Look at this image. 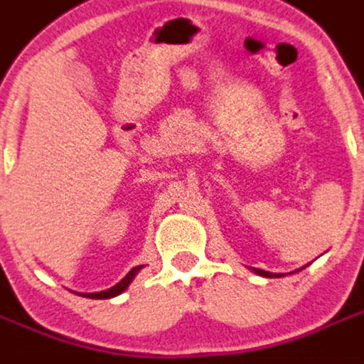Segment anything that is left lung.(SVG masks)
I'll use <instances>...</instances> for the list:
<instances>
[{
  "mask_svg": "<svg viewBox=\"0 0 364 364\" xmlns=\"http://www.w3.org/2000/svg\"><path fill=\"white\" fill-rule=\"evenodd\" d=\"M305 268V267H304ZM304 268H301V270H304ZM250 270L252 272H255V274H257V276H262V277H281V276H285V274H272V272H267V270H259V268H250ZM294 272H300V270H294ZM292 274V272H291Z\"/></svg>",
  "mask_w": 364,
  "mask_h": 364,
  "instance_id": "1",
  "label": "left lung"
}]
</instances>
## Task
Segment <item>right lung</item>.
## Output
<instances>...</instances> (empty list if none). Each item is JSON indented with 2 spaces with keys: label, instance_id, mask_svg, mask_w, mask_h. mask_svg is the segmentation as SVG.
<instances>
[{
  "label": "right lung",
  "instance_id": "add662e5",
  "mask_svg": "<svg viewBox=\"0 0 364 364\" xmlns=\"http://www.w3.org/2000/svg\"><path fill=\"white\" fill-rule=\"evenodd\" d=\"M140 268H144V264H139V267H135L133 270L127 274V276L124 277V279L120 281V283H116L114 287H111V289H107V291H102V292H90V294H85V292H77L79 296H87V298H96V300H105V298H114V296L122 294V292L129 287V283L133 279H135V276L140 272Z\"/></svg>",
  "mask_w": 364,
  "mask_h": 364
}]
</instances>
